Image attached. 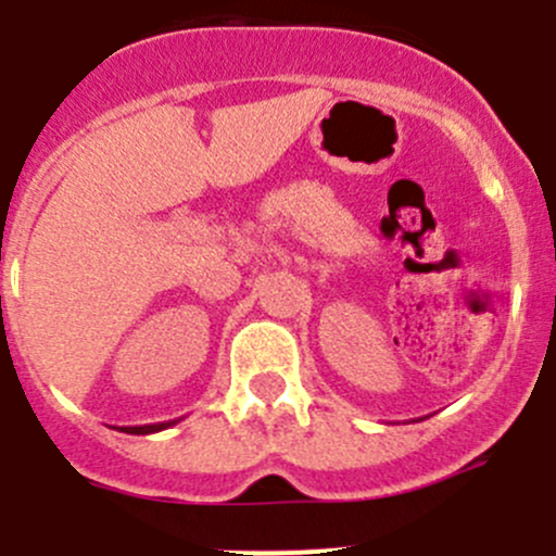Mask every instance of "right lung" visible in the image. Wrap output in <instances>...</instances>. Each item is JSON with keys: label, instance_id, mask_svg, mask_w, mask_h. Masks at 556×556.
I'll return each instance as SVG.
<instances>
[{"label": "right lung", "instance_id": "right-lung-1", "mask_svg": "<svg viewBox=\"0 0 556 556\" xmlns=\"http://www.w3.org/2000/svg\"><path fill=\"white\" fill-rule=\"evenodd\" d=\"M173 421H162V425H142V427H126L124 432H131V435H149V432H160V430H165V427H170Z\"/></svg>", "mask_w": 556, "mask_h": 556}]
</instances>
